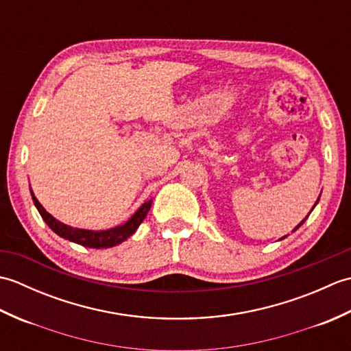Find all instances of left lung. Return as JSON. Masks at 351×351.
I'll use <instances>...</instances> for the list:
<instances>
[{"label":"left lung","mask_w":351,"mask_h":351,"mask_svg":"<svg viewBox=\"0 0 351 351\" xmlns=\"http://www.w3.org/2000/svg\"><path fill=\"white\" fill-rule=\"evenodd\" d=\"M318 200H319V196H318V199H317V202H315V205H317V204H318ZM315 205H314V206H312V210H314V208H315ZM312 210H311V211H309V214H311V213H312ZM309 214H308V215H306V217H304V219H303V220H302V221H300V223H299V225H297V226H295V228H294V229H293V232H295V230H297V229H299V228H300V226H302V225H303V223H304V220H306V219H308V217H309ZM287 237H288V235H285V237H282V238H280V240H283V238H287Z\"/></svg>","instance_id":"left-lung-1"}]
</instances>
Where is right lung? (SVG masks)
Masks as SVG:
<instances>
[{
  "label": "right lung",
  "mask_w": 351,
  "mask_h": 351,
  "mask_svg": "<svg viewBox=\"0 0 351 351\" xmlns=\"http://www.w3.org/2000/svg\"><path fill=\"white\" fill-rule=\"evenodd\" d=\"M29 193H32L34 206L42 215V219L58 237L90 249H108V247H113V245L123 243L125 240H128V238L136 232L137 228L140 226V223L145 220L149 210H151L152 206V199H151L141 205L138 210L123 223V225L104 229V230H90V229H80V228L64 225V223H62L60 220L52 217V215L40 205V202L34 196L32 189H29Z\"/></svg>",
  "instance_id": "right-lung-1"
}]
</instances>
